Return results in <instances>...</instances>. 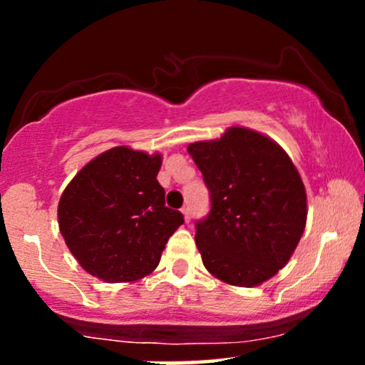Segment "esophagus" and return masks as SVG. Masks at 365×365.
<instances>
[{
	"instance_id": "1",
	"label": "esophagus",
	"mask_w": 365,
	"mask_h": 365,
	"mask_svg": "<svg viewBox=\"0 0 365 365\" xmlns=\"http://www.w3.org/2000/svg\"><path fill=\"white\" fill-rule=\"evenodd\" d=\"M182 215H183V217H185V221L188 223V221H190V207H188V206L182 207Z\"/></svg>"
}]
</instances>
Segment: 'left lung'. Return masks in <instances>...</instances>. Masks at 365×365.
<instances>
[{"mask_svg": "<svg viewBox=\"0 0 365 365\" xmlns=\"http://www.w3.org/2000/svg\"><path fill=\"white\" fill-rule=\"evenodd\" d=\"M211 194L195 223L206 269L235 287H257L290 261L307 221V195L290 156L269 137L232 127L187 148Z\"/></svg>", "mask_w": 365, "mask_h": 365, "instance_id": "1", "label": "left lung"}]
</instances>
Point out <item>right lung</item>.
I'll return each instance as SVG.
<instances>
[{
  "instance_id": "right-lung-1",
  "label": "right lung",
  "mask_w": 365,
  "mask_h": 365,
  "mask_svg": "<svg viewBox=\"0 0 365 365\" xmlns=\"http://www.w3.org/2000/svg\"><path fill=\"white\" fill-rule=\"evenodd\" d=\"M159 168L161 154L120 145L87 163L63 190L60 232L87 273L127 283L156 269L168 238L183 225L182 212L165 206Z\"/></svg>"
}]
</instances>
